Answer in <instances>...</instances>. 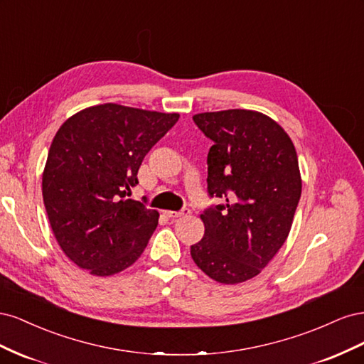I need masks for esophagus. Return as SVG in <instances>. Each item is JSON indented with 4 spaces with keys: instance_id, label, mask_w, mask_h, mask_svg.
<instances>
[{
    "instance_id": "1",
    "label": "esophagus",
    "mask_w": 364,
    "mask_h": 364,
    "mask_svg": "<svg viewBox=\"0 0 364 364\" xmlns=\"http://www.w3.org/2000/svg\"><path fill=\"white\" fill-rule=\"evenodd\" d=\"M190 214V209H181V211H165V215H167L168 218H179V217H183V215H188Z\"/></svg>"
}]
</instances>
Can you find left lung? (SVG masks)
<instances>
[{
	"label": "left lung",
	"mask_w": 364,
	"mask_h": 364,
	"mask_svg": "<svg viewBox=\"0 0 364 364\" xmlns=\"http://www.w3.org/2000/svg\"><path fill=\"white\" fill-rule=\"evenodd\" d=\"M193 119L213 141L208 194L223 203L200 215L205 235L191 246V258L217 282H245L289 237L302 191L296 150L277 121L255 111L229 109Z\"/></svg>",
	"instance_id": "obj_1"
}]
</instances>
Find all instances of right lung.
<instances>
[{
	"label": "right lung",
	"instance_id": "right-lung-1",
	"mask_svg": "<svg viewBox=\"0 0 364 364\" xmlns=\"http://www.w3.org/2000/svg\"><path fill=\"white\" fill-rule=\"evenodd\" d=\"M114 103L83 109L58 130L42 174L53 234L75 266L111 277L144 252L159 214L126 199L150 149L178 123Z\"/></svg>",
	"mask_w": 364,
	"mask_h": 364
}]
</instances>
